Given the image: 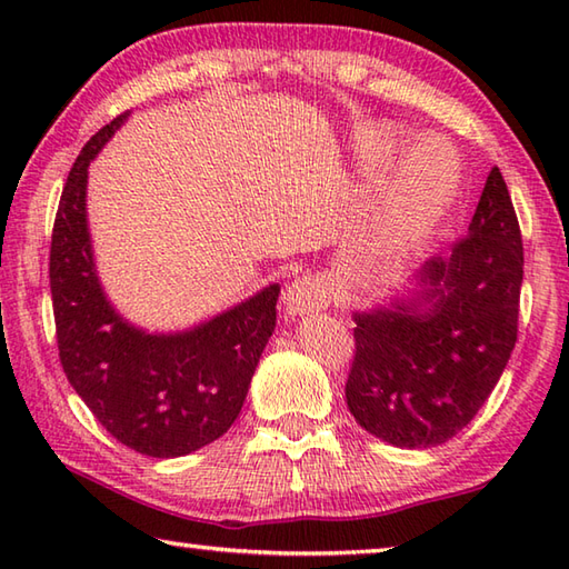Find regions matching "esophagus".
I'll use <instances>...</instances> for the list:
<instances>
[{"label": "esophagus", "mask_w": 569, "mask_h": 569, "mask_svg": "<svg viewBox=\"0 0 569 569\" xmlns=\"http://www.w3.org/2000/svg\"><path fill=\"white\" fill-rule=\"evenodd\" d=\"M281 300L288 318H303L330 306V288L318 276H303L286 286Z\"/></svg>", "instance_id": "esophagus-1"}]
</instances>
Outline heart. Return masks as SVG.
<instances>
[{
  "label": "heart",
  "instance_id": "1",
  "mask_svg": "<svg viewBox=\"0 0 569 569\" xmlns=\"http://www.w3.org/2000/svg\"><path fill=\"white\" fill-rule=\"evenodd\" d=\"M403 143L401 131L383 127L371 134L365 166L383 168ZM459 190V163L450 143L422 137L396 161L379 222V244L389 251H410L428 239L452 208Z\"/></svg>",
  "mask_w": 569,
  "mask_h": 569
}]
</instances>
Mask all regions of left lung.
Here are the masks:
<instances>
[{
	"mask_svg": "<svg viewBox=\"0 0 569 569\" xmlns=\"http://www.w3.org/2000/svg\"><path fill=\"white\" fill-rule=\"evenodd\" d=\"M418 288L357 310L347 408L379 440L428 450L467 428L509 365L518 335L523 241L499 168L467 237L410 278Z\"/></svg>",
	"mask_w": 569,
	"mask_h": 569,
	"instance_id": "8db88e82",
	"label": "left lung"
}]
</instances>
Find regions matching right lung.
<instances>
[{
	"label": "right lung",
	"mask_w": 569,
	"mask_h": 569,
	"mask_svg": "<svg viewBox=\"0 0 569 569\" xmlns=\"http://www.w3.org/2000/svg\"><path fill=\"white\" fill-rule=\"evenodd\" d=\"M129 112L84 143L60 196L51 239V296L60 365L114 440L171 459L232 428L266 342L281 286L183 332H147L107 300L88 229V166Z\"/></svg>",
	"instance_id": "right-lung-1"
}]
</instances>
